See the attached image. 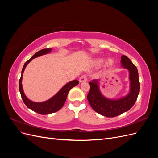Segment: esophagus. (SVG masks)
I'll return each mask as SVG.
<instances>
[{"mask_svg":"<svg viewBox=\"0 0 158 158\" xmlns=\"http://www.w3.org/2000/svg\"><path fill=\"white\" fill-rule=\"evenodd\" d=\"M79 81H80V82H86L87 81V77H86V76H85V75H83V76H81V77L80 78V79H79Z\"/></svg>","mask_w":158,"mask_h":158,"instance_id":"1","label":"esophagus"}]
</instances>
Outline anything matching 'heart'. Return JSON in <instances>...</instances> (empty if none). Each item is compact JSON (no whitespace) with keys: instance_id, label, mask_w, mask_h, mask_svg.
<instances>
[{"instance_id":"heart-1","label":"heart","mask_w":158,"mask_h":158,"mask_svg":"<svg viewBox=\"0 0 158 158\" xmlns=\"http://www.w3.org/2000/svg\"><path fill=\"white\" fill-rule=\"evenodd\" d=\"M105 61H106V59H102V58H99V59H95L94 63L95 66H98L99 67V66H101L103 64ZM113 64H114V60L113 59H109L106 63V65L108 66V67H109V66H112Z\"/></svg>"}]
</instances>
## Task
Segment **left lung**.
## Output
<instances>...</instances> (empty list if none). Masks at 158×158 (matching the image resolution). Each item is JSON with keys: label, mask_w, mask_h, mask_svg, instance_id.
Here are the masks:
<instances>
[{"label": "left lung", "mask_w": 158, "mask_h": 158, "mask_svg": "<svg viewBox=\"0 0 158 158\" xmlns=\"http://www.w3.org/2000/svg\"><path fill=\"white\" fill-rule=\"evenodd\" d=\"M121 66L128 70L129 91L126 95L118 99L109 98L100 90V80L89 82L90 90L88 100L95 112L106 117H114L128 111L135 105L140 92V82L136 66L125 55L121 56Z\"/></svg>", "instance_id": "8db88e82"}]
</instances>
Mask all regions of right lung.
<instances>
[{"instance_id": "add662e5", "label": "right lung", "mask_w": 158, "mask_h": 158, "mask_svg": "<svg viewBox=\"0 0 158 158\" xmlns=\"http://www.w3.org/2000/svg\"><path fill=\"white\" fill-rule=\"evenodd\" d=\"M51 51L52 49H44L35 52L31 58L26 62V63L23 65L22 70L21 77L20 81H19V89H20V92L23 103L26 104V106L28 108L32 110V111L41 114H47L58 111L64 106L69 91L79 84V81L77 80L70 81V82L66 83L64 85H63L59 92L55 94L52 98L42 102H35L31 101L29 98H27L24 92H23L22 83L23 72H24L27 65L30 63L32 59L44 55L49 54L51 52Z\"/></svg>"}]
</instances>
